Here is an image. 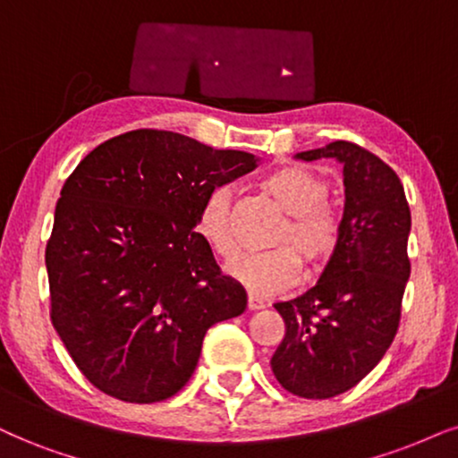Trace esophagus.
Here are the masks:
<instances>
[{
	"instance_id": "obj_1",
	"label": "esophagus",
	"mask_w": 458,
	"mask_h": 458,
	"mask_svg": "<svg viewBox=\"0 0 458 458\" xmlns=\"http://www.w3.org/2000/svg\"><path fill=\"white\" fill-rule=\"evenodd\" d=\"M246 301H248V310H261V308H265V301L259 295H248L246 297Z\"/></svg>"
}]
</instances>
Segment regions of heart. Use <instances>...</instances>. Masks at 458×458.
Listing matches in <instances>:
<instances>
[{
  "instance_id": "b5f03b06",
  "label": "heart",
  "mask_w": 458,
  "mask_h": 458,
  "mask_svg": "<svg viewBox=\"0 0 458 458\" xmlns=\"http://www.w3.org/2000/svg\"><path fill=\"white\" fill-rule=\"evenodd\" d=\"M261 189L286 212L276 231L272 250L250 252L231 263L227 272L246 291L272 295L295 284L301 259L308 269L329 261L342 240L344 214L329 197V180L303 163H286L261 180ZM195 231L214 255L231 261L238 257L240 240L233 218V193L214 186L195 214Z\"/></svg>"
}]
</instances>
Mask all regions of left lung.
Instances as JSON below:
<instances>
[{
    "instance_id": "left-lung-1",
    "label": "left lung",
    "mask_w": 458,
    "mask_h": 458,
    "mask_svg": "<svg viewBox=\"0 0 458 458\" xmlns=\"http://www.w3.org/2000/svg\"><path fill=\"white\" fill-rule=\"evenodd\" d=\"M297 157L344 163V229L318 284L274 306L284 340L272 371L297 397L329 399L357 386L397 335L411 216L394 169L363 146L337 140Z\"/></svg>"
}]
</instances>
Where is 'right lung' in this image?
<instances>
[{"mask_svg": "<svg viewBox=\"0 0 458 458\" xmlns=\"http://www.w3.org/2000/svg\"><path fill=\"white\" fill-rule=\"evenodd\" d=\"M257 167L159 129L99 144L65 180L47 244L50 320L82 376L129 403L169 399L193 376L206 331L246 293L195 231L214 186Z\"/></svg>", "mask_w": 458, "mask_h": 458, "instance_id": "obj_1", "label": "right lung"}]
</instances>
